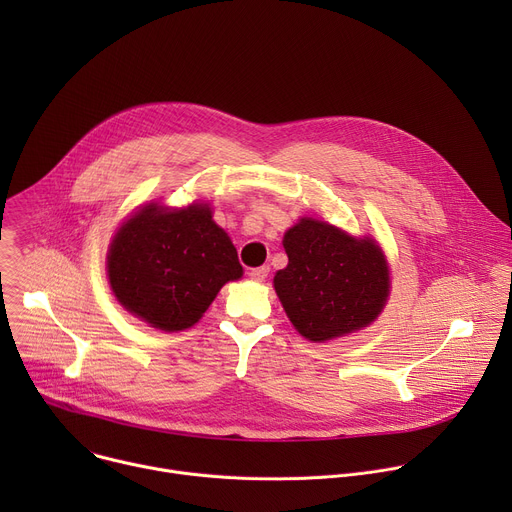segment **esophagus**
<instances>
[{"instance_id": "obj_1", "label": "esophagus", "mask_w": 512, "mask_h": 512, "mask_svg": "<svg viewBox=\"0 0 512 512\" xmlns=\"http://www.w3.org/2000/svg\"><path fill=\"white\" fill-rule=\"evenodd\" d=\"M251 279H255V281H265V277L269 275V265H261V267H255V269H251Z\"/></svg>"}]
</instances>
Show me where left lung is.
Returning <instances> with one entry per match:
<instances>
[{"mask_svg":"<svg viewBox=\"0 0 512 512\" xmlns=\"http://www.w3.org/2000/svg\"><path fill=\"white\" fill-rule=\"evenodd\" d=\"M287 267L273 285L296 330L314 342L369 326L389 296V269L373 239H354L312 218L283 237Z\"/></svg>","mask_w":512,"mask_h":512,"instance_id":"left-lung-1","label":"left lung"}]
</instances>
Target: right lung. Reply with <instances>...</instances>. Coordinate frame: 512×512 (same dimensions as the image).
<instances>
[{
    "label": "right lung",
    "instance_id": "1",
    "mask_svg": "<svg viewBox=\"0 0 512 512\" xmlns=\"http://www.w3.org/2000/svg\"><path fill=\"white\" fill-rule=\"evenodd\" d=\"M107 271L121 306L166 332L196 324L218 289L243 275L235 245L206 204L137 210L111 243Z\"/></svg>",
    "mask_w": 512,
    "mask_h": 512
}]
</instances>
